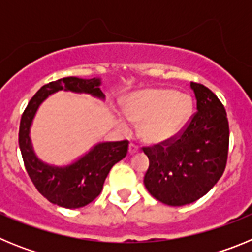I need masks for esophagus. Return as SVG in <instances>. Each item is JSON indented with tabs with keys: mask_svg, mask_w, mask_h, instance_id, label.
<instances>
[{
	"mask_svg": "<svg viewBox=\"0 0 252 252\" xmlns=\"http://www.w3.org/2000/svg\"><path fill=\"white\" fill-rule=\"evenodd\" d=\"M139 150H140L139 146L135 145V144H130V146H128V154H130V155L139 153Z\"/></svg>",
	"mask_w": 252,
	"mask_h": 252,
	"instance_id": "34e87169",
	"label": "esophagus"
}]
</instances>
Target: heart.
Here are the masks:
<instances>
[{"label":"heart","mask_w":252,"mask_h":252,"mask_svg":"<svg viewBox=\"0 0 252 252\" xmlns=\"http://www.w3.org/2000/svg\"><path fill=\"white\" fill-rule=\"evenodd\" d=\"M125 115L140 125V135L149 144H164L186 127L193 112L188 94L166 88H149L130 94L124 104ZM117 127L128 132V122L117 116Z\"/></svg>","instance_id":"heart-1"}]
</instances>
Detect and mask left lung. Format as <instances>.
Wrapping results in <instances>:
<instances>
[{"mask_svg":"<svg viewBox=\"0 0 252 252\" xmlns=\"http://www.w3.org/2000/svg\"><path fill=\"white\" fill-rule=\"evenodd\" d=\"M197 112L183 131L164 144L142 148L149 158L144 184L168 206L193 203L213 188L226 168L230 128L223 104L203 84L190 83Z\"/></svg>","mask_w":252,"mask_h":252,"instance_id":"obj_1","label":"left lung"}]
</instances>
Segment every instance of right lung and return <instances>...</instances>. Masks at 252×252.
Segmentation results:
<instances>
[{
    "label": "right lung",
    "instance_id": "right-lung-1",
    "mask_svg": "<svg viewBox=\"0 0 252 252\" xmlns=\"http://www.w3.org/2000/svg\"><path fill=\"white\" fill-rule=\"evenodd\" d=\"M101 79L66 77L45 84L35 93L22 113L19 145L26 171L39 193L49 202L64 208H81L98 197L111 168L127 154L128 141L99 142L83 157L64 166L50 165L36 157L30 139V128L37 108L58 91L88 93L104 99Z\"/></svg>",
    "mask_w": 252,
    "mask_h": 252
}]
</instances>
